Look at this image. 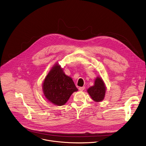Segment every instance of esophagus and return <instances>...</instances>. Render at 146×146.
I'll return each instance as SVG.
<instances>
[{
    "label": "esophagus",
    "instance_id": "34e87169",
    "mask_svg": "<svg viewBox=\"0 0 146 146\" xmlns=\"http://www.w3.org/2000/svg\"><path fill=\"white\" fill-rule=\"evenodd\" d=\"M85 87H80V88H79L78 89H79L80 91H84V90H85Z\"/></svg>",
    "mask_w": 146,
    "mask_h": 146
}]
</instances>
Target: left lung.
I'll use <instances>...</instances> for the list:
<instances>
[{
  "label": "left lung",
  "instance_id": "obj_1",
  "mask_svg": "<svg viewBox=\"0 0 146 146\" xmlns=\"http://www.w3.org/2000/svg\"><path fill=\"white\" fill-rule=\"evenodd\" d=\"M87 91L94 101L100 102L104 99L106 87L102 78L98 77L95 80L94 86L88 88Z\"/></svg>",
  "mask_w": 146,
  "mask_h": 146
}]
</instances>
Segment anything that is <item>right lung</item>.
<instances>
[{
  "label": "right lung",
  "instance_id": "1",
  "mask_svg": "<svg viewBox=\"0 0 146 146\" xmlns=\"http://www.w3.org/2000/svg\"><path fill=\"white\" fill-rule=\"evenodd\" d=\"M42 89L48 101L58 106L64 105L71 95L78 91L72 78L64 73L58 63L52 67L44 78Z\"/></svg>",
  "mask_w": 146,
  "mask_h": 146
}]
</instances>
